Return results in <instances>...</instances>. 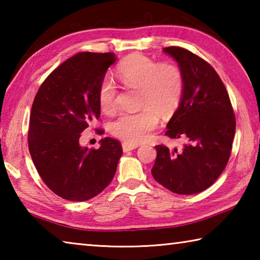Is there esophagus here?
<instances>
[{
    "label": "esophagus",
    "instance_id": "esophagus-1",
    "mask_svg": "<svg viewBox=\"0 0 260 260\" xmlns=\"http://www.w3.org/2000/svg\"><path fill=\"white\" fill-rule=\"evenodd\" d=\"M138 147H139V144H134V143H129V142L122 143V150H124V152H128V151L134 150V149H136Z\"/></svg>",
    "mask_w": 260,
    "mask_h": 260
}]
</instances>
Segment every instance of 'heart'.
I'll list each match as a JSON object with an SVG mask.
<instances>
[{
    "label": "heart",
    "instance_id": "b5f03b06",
    "mask_svg": "<svg viewBox=\"0 0 260 260\" xmlns=\"http://www.w3.org/2000/svg\"><path fill=\"white\" fill-rule=\"evenodd\" d=\"M117 76L127 87H140L141 105L135 113H121L112 121L111 132L129 143H140L150 138L161 114L173 113L183 95V73L173 63H158L142 54H132L121 61ZM117 86L110 78H104L99 88V104L102 111L116 108Z\"/></svg>",
    "mask_w": 260,
    "mask_h": 260
}]
</instances>
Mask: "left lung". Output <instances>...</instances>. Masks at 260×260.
<instances>
[{
  "instance_id": "8db88e82",
  "label": "left lung",
  "mask_w": 260,
  "mask_h": 260,
  "mask_svg": "<svg viewBox=\"0 0 260 260\" xmlns=\"http://www.w3.org/2000/svg\"><path fill=\"white\" fill-rule=\"evenodd\" d=\"M162 51L183 73V95L166 126L165 135L184 141L181 149L156 146L152 177L180 195L212 186L230 159L235 136V116L221 79L211 65L180 47Z\"/></svg>"
}]
</instances>
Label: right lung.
I'll return each instance as SVG.
<instances>
[{"instance_id": "right-lung-1", "label": "right lung", "mask_w": 260, "mask_h": 260, "mask_svg": "<svg viewBox=\"0 0 260 260\" xmlns=\"http://www.w3.org/2000/svg\"><path fill=\"white\" fill-rule=\"evenodd\" d=\"M114 61L113 52H79L54 70L35 95L29 153L43 182L64 200L93 199L116 174L122 155L119 141L104 138L96 150L79 142L82 132L100 118L99 88Z\"/></svg>"}]
</instances>
